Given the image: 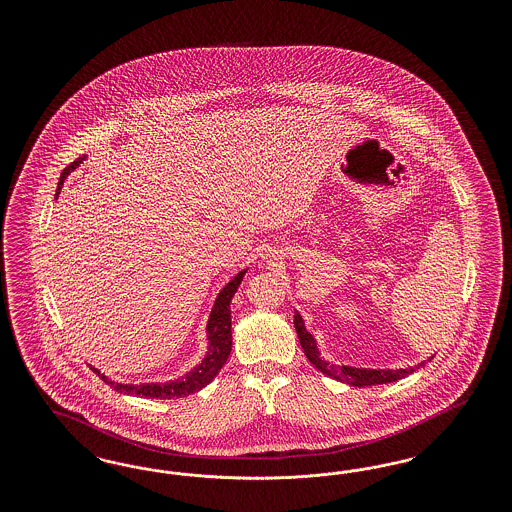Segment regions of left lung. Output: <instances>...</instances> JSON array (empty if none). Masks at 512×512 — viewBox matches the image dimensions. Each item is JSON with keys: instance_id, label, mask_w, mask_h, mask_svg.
Instances as JSON below:
<instances>
[{"instance_id": "8db88e82", "label": "left lung", "mask_w": 512, "mask_h": 512, "mask_svg": "<svg viewBox=\"0 0 512 512\" xmlns=\"http://www.w3.org/2000/svg\"><path fill=\"white\" fill-rule=\"evenodd\" d=\"M293 324H295V332H297V338L299 343L307 355V359L311 361V365L315 366L317 370H320L322 374L334 378V380H340L345 382L349 386H355V388H365V386H378V384H390V382H397L409 374H413L414 370H418L420 366L426 365V361L418 363V365L409 366V368H357V366L349 365H330L328 361H324L320 357V351H318L317 340L313 338L311 332H307L305 328V322L301 315L295 311L293 315ZM434 355L428 359L432 361Z\"/></svg>"}]
</instances>
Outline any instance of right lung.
<instances>
[{"mask_svg":"<svg viewBox=\"0 0 512 512\" xmlns=\"http://www.w3.org/2000/svg\"><path fill=\"white\" fill-rule=\"evenodd\" d=\"M86 161V155L78 157L76 161H73L65 171L61 172V178H59V188H57V194H61V188H63V182L65 178L71 174V172L80 167V163ZM245 272L240 270L222 290H220L217 299H215V305L211 309V315L207 320V353L205 357L201 359V363L186 372L184 376L176 378V380H169V382H147V384H121V382H115V380H109L105 374H101L98 368L90 366L99 378L111 386L115 391H121L126 395H138V397H149V399H174V397H186L190 393L195 391L203 390L207 384H211L215 380V376L219 374L220 368L226 365L228 361V355L232 351V317H230V303H232V297L234 293L238 292L242 280H244Z\"/></svg>","mask_w":512,"mask_h":512,"instance_id":"right-lung-1","label":"right lung"}]
</instances>
